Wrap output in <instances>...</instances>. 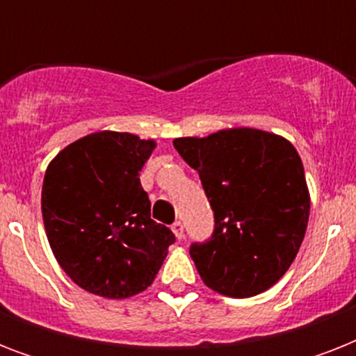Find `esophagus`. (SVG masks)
I'll return each mask as SVG.
<instances>
[{
	"label": "esophagus",
	"instance_id": "34e87169",
	"mask_svg": "<svg viewBox=\"0 0 356 356\" xmlns=\"http://www.w3.org/2000/svg\"><path fill=\"white\" fill-rule=\"evenodd\" d=\"M172 231H173V234H175V238H177V240H181V238L184 236V229H183V223H181V222H173Z\"/></svg>",
	"mask_w": 356,
	"mask_h": 356
}]
</instances>
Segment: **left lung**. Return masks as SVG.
<instances>
[{"mask_svg": "<svg viewBox=\"0 0 356 356\" xmlns=\"http://www.w3.org/2000/svg\"><path fill=\"white\" fill-rule=\"evenodd\" d=\"M173 145L200 173L214 211L211 240L190 245L203 282L229 298L273 286L296 259L309 223L310 195L296 147L249 127L175 138Z\"/></svg>", "mask_w": 356, "mask_h": 356, "instance_id": "obj_1", "label": "left lung"}]
</instances>
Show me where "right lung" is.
Returning <instances> with one entry per match:
<instances>
[{
    "mask_svg": "<svg viewBox=\"0 0 356 356\" xmlns=\"http://www.w3.org/2000/svg\"><path fill=\"white\" fill-rule=\"evenodd\" d=\"M155 140L99 131L75 140L46 170L42 218L64 273L107 299L144 292L175 236L151 220L138 173Z\"/></svg>",
    "mask_w": 356,
    "mask_h": 356,
    "instance_id": "right-lung-1",
    "label": "right lung"
}]
</instances>
